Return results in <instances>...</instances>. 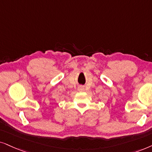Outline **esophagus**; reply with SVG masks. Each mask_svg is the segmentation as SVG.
Returning a JSON list of instances; mask_svg holds the SVG:
<instances>
[{
    "instance_id": "esophagus-1",
    "label": "esophagus",
    "mask_w": 152,
    "mask_h": 152,
    "mask_svg": "<svg viewBox=\"0 0 152 152\" xmlns=\"http://www.w3.org/2000/svg\"><path fill=\"white\" fill-rule=\"evenodd\" d=\"M81 90H83V88H81Z\"/></svg>"
}]
</instances>
